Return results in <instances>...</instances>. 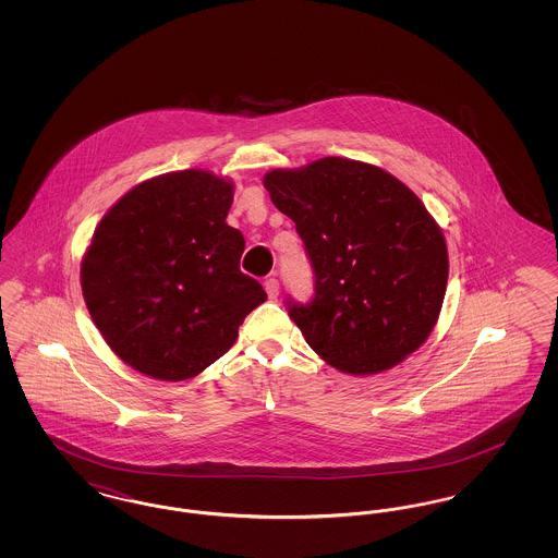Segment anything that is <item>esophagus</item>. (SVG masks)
Masks as SVG:
<instances>
[{"instance_id": "esophagus-1", "label": "esophagus", "mask_w": 558, "mask_h": 558, "mask_svg": "<svg viewBox=\"0 0 558 558\" xmlns=\"http://www.w3.org/2000/svg\"><path fill=\"white\" fill-rule=\"evenodd\" d=\"M264 287H266L267 296H269V299H278V294H280V282H278L276 278H267Z\"/></svg>"}]
</instances>
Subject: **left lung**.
Wrapping results in <instances>:
<instances>
[{"label": "left lung", "instance_id": "obj_1", "mask_svg": "<svg viewBox=\"0 0 558 558\" xmlns=\"http://www.w3.org/2000/svg\"><path fill=\"white\" fill-rule=\"evenodd\" d=\"M316 271V296L289 314L307 345L353 376L401 364L433 332L448 287V244L423 201L389 171L324 157L264 175Z\"/></svg>", "mask_w": 558, "mask_h": 558}]
</instances>
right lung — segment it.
<instances>
[{
    "mask_svg": "<svg viewBox=\"0 0 558 558\" xmlns=\"http://www.w3.org/2000/svg\"><path fill=\"white\" fill-rule=\"evenodd\" d=\"M232 203V180L184 169L140 182L100 219L81 259V291L133 371L171 383L201 374L266 301L240 271L244 239L226 223Z\"/></svg>",
    "mask_w": 558,
    "mask_h": 558,
    "instance_id": "1",
    "label": "right lung"
}]
</instances>
